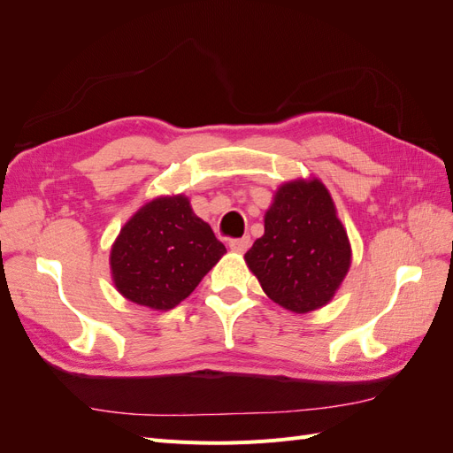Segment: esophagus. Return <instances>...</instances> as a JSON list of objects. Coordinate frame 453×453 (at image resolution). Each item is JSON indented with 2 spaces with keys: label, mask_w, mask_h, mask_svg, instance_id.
<instances>
[{
  "label": "esophagus",
  "mask_w": 453,
  "mask_h": 453,
  "mask_svg": "<svg viewBox=\"0 0 453 453\" xmlns=\"http://www.w3.org/2000/svg\"><path fill=\"white\" fill-rule=\"evenodd\" d=\"M250 245H251V238L250 236H243V238H236V240H230L228 242V248L232 251H236V253H245V251L250 250Z\"/></svg>",
  "instance_id": "1"
}]
</instances>
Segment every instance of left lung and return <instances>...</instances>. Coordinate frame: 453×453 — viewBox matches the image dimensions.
<instances>
[{"mask_svg": "<svg viewBox=\"0 0 453 453\" xmlns=\"http://www.w3.org/2000/svg\"><path fill=\"white\" fill-rule=\"evenodd\" d=\"M263 291L281 308L325 306L351 265L348 232L319 180L283 183L265 215V234L245 253Z\"/></svg>", "mask_w": 453, "mask_h": 453, "instance_id": "left-lung-1", "label": "left lung"}]
</instances>
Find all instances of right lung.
<instances>
[{"instance_id": "right-lung-1", "label": "right lung", "mask_w": 453, "mask_h": 453, "mask_svg": "<svg viewBox=\"0 0 453 453\" xmlns=\"http://www.w3.org/2000/svg\"><path fill=\"white\" fill-rule=\"evenodd\" d=\"M226 253L187 196L147 202L122 226L109 265L117 291L150 310H172Z\"/></svg>"}]
</instances>
